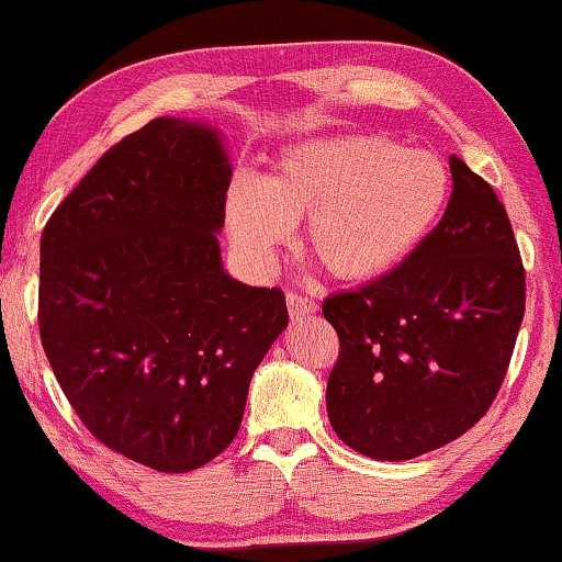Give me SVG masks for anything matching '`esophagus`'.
Here are the masks:
<instances>
[{"label":"esophagus","mask_w":562,"mask_h":562,"mask_svg":"<svg viewBox=\"0 0 562 562\" xmlns=\"http://www.w3.org/2000/svg\"><path fill=\"white\" fill-rule=\"evenodd\" d=\"M286 307H289V315L302 319V317H310L315 315L319 310V304L315 299L307 296V294H299V291H289L286 294Z\"/></svg>","instance_id":"1"}]
</instances>
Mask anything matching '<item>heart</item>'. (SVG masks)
<instances>
[{"instance_id": "1", "label": "heart", "mask_w": 562, "mask_h": 562, "mask_svg": "<svg viewBox=\"0 0 562 562\" xmlns=\"http://www.w3.org/2000/svg\"><path fill=\"white\" fill-rule=\"evenodd\" d=\"M447 199L449 172L431 151L376 134H335L291 144L263 180L237 175L224 218L243 258L266 268L304 216V243L325 271L367 281L424 243Z\"/></svg>"}]
</instances>
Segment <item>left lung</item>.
<instances>
[{
  "label": "left lung",
  "mask_w": 562,
  "mask_h": 562,
  "mask_svg": "<svg viewBox=\"0 0 562 562\" xmlns=\"http://www.w3.org/2000/svg\"><path fill=\"white\" fill-rule=\"evenodd\" d=\"M441 222L390 273L325 299L340 340L327 418L359 454L403 462L454 441L493 405L527 304L504 203L457 155Z\"/></svg>",
  "instance_id": "8db88e82"
}]
</instances>
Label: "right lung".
<instances>
[{"label":"right lung","instance_id":"1","mask_svg":"<svg viewBox=\"0 0 562 562\" xmlns=\"http://www.w3.org/2000/svg\"><path fill=\"white\" fill-rule=\"evenodd\" d=\"M229 180L214 128L155 119L98 159L41 235L56 382L94 439L159 472L229 447L252 371L289 325L279 286L224 273Z\"/></svg>","mask_w":562,"mask_h":562}]
</instances>
